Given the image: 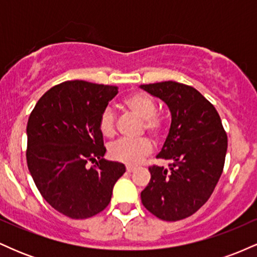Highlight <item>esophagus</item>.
<instances>
[{
    "mask_svg": "<svg viewBox=\"0 0 257 257\" xmlns=\"http://www.w3.org/2000/svg\"><path fill=\"white\" fill-rule=\"evenodd\" d=\"M126 173H133L135 170V168L134 167H126Z\"/></svg>",
    "mask_w": 257,
    "mask_h": 257,
    "instance_id": "1",
    "label": "esophagus"
}]
</instances>
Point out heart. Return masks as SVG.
Listing matches in <instances>:
<instances>
[{
  "mask_svg": "<svg viewBox=\"0 0 257 257\" xmlns=\"http://www.w3.org/2000/svg\"><path fill=\"white\" fill-rule=\"evenodd\" d=\"M128 111L143 119L141 131H146L153 138H159L163 133L164 122L156 113V102L149 94L135 91L128 95L123 101ZM99 131L105 138H112L116 134V116L111 108H105L99 118ZM152 143L147 138L137 140H118L108 147V155L113 161L126 166H138L151 155Z\"/></svg>",
  "mask_w": 257,
  "mask_h": 257,
  "instance_id": "obj_1",
  "label": "heart"
}]
</instances>
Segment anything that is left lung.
<instances>
[{"label":"left lung","instance_id":"obj_1","mask_svg":"<svg viewBox=\"0 0 257 257\" xmlns=\"http://www.w3.org/2000/svg\"><path fill=\"white\" fill-rule=\"evenodd\" d=\"M169 107L172 124L157 158L169 169L149 167L151 180L141 192L150 213L164 221L191 216L210 198L225 166L227 134L216 108L198 90L179 82L140 85Z\"/></svg>","mask_w":257,"mask_h":257}]
</instances>
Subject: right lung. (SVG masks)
<instances>
[{
    "label": "right lung",
    "mask_w": 257,
    "mask_h": 257,
    "mask_svg": "<svg viewBox=\"0 0 257 257\" xmlns=\"http://www.w3.org/2000/svg\"><path fill=\"white\" fill-rule=\"evenodd\" d=\"M114 85L66 81L41 96L28 122L26 161L35 185L49 205L82 220L111 202L124 164L105 161L100 114L116 96ZM89 161L96 166L87 168Z\"/></svg>",
    "instance_id": "1"
}]
</instances>
